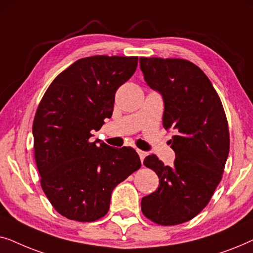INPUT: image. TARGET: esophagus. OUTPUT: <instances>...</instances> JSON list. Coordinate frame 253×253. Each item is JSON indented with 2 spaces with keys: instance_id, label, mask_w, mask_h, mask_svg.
<instances>
[{
  "instance_id": "1",
  "label": "esophagus",
  "mask_w": 253,
  "mask_h": 253,
  "mask_svg": "<svg viewBox=\"0 0 253 253\" xmlns=\"http://www.w3.org/2000/svg\"><path fill=\"white\" fill-rule=\"evenodd\" d=\"M137 152H138V154H139V158H140L141 162H143V161H144V159H145V157H146V155H147V153H146V152L141 151V150H138Z\"/></svg>"
}]
</instances>
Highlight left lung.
I'll use <instances>...</instances> for the list:
<instances>
[{"label":"left lung","instance_id":"1","mask_svg":"<svg viewBox=\"0 0 253 253\" xmlns=\"http://www.w3.org/2000/svg\"><path fill=\"white\" fill-rule=\"evenodd\" d=\"M146 84L164 99L162 123L172 130L174 166L154 154L144 165L159 177V188L141 199L144 215L174 226L191 220L212 198L229 154V130L222 103L212 83L191 62L140 57Z\"/></svg>","mask_w":253,"mask_h":253}]
</instances>
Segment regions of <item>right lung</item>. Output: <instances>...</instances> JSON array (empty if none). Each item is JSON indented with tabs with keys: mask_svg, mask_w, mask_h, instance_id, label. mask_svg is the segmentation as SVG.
I'll use <instances>...</instances> for the list:
<instances>
[{
	"mask_svg": "<svg viewBox=\"0 0 253 253\" xmlns=\"http://www.w3.org/2000/svg\"><path fill=\"white\" fill-rule=\"evenodd\" d=\"M137 64V56L81 58L54 79L38 107L33 138L41 188L68 219L92 222L106 215L114 188L140 168L133 148L91 141Z\"/></svg>",
	"mask_w": 253,
	"mask_h": 253,
	"instance_id": "1",
	"label": "right lung"
}]
</instances>
